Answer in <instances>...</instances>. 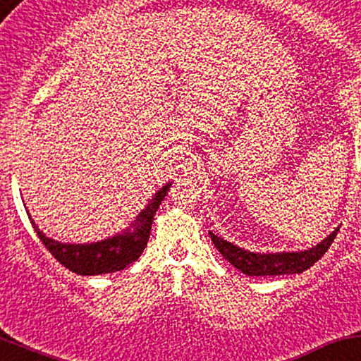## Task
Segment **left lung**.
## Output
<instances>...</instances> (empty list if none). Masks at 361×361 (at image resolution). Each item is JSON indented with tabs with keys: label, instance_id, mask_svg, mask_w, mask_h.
Returning a JSON list of instances; mask_svg holds the SVG:
<instances>
[{
	"label": "left lung",
	"instance_id": "obj_1",
	"mask_svg": "<svg viewBox=\"0 0 361 361\" xmlns=\"http://www.w3.org/2000/svg\"><path fill=\"white\" fill-rule=\"evenodd\" d=\"M338 232L339 226L333 233L327 235L321 244L310 247L307 250L274 254L250 252V250L233 245L232 242L224 240L213 232H209V237H212L214 247L220 250L221 256L247 276H278V274H300L305 269H309L310 266H314L327 252Z\"/></svg>",
	"mask_w": 361,
	"mask_h": 361
}]
</instances>
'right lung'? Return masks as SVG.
I'll use <instances>...</instances> for the list:
<instances>
[{
    "label": "right lung",
    "instance_id": "right-lung-1",
    "mask_svg": "<svg viewBox=\"0 0 361 361\" xmlns=\"http://www.w3.org/2000/svg\"><path fill=\"white\" fill-rule=\"evenodd\" d=\"M170 185H172L170 182L165 184L153 196L147 208L137 214L135 224H131V228L124 230L123 233H117L111 238H105V240L92 242V244H63V242L52 240V238L46 237V233L40 232L28 212L27 214L42 244L64 268L76 274H83V276L114 273V271H121L133 264L141 256V252L148 244L153 218H155L157 209H159L164 197L167 196Z\"/></svg>",
    "mask_w": 361,
    "mask_h": 361
}]
</instances>
